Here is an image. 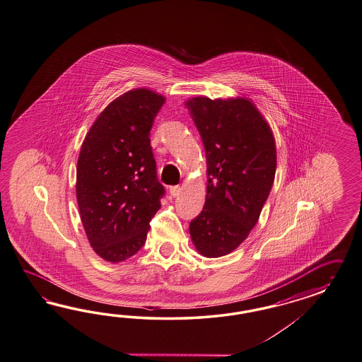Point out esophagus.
<instances>
[{
	"mask_svg": "<svg viewBox=\"0 0 362 362\" xmlns=\"http://www.w3.org/2000/svg\"><path fill=\"white\" fill-rule=\"evenodd\" d=\"M180 194H182V187L174 186L170 188V195L173 196V197H177Z\"/></svg>",
	"mask_w": 362,
	"mask_h": 362,
	"instance_id": "1",
	"label": "esophagus"
}]
</instances>
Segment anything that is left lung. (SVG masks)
Masks as SVG:
<instances>
[{
	"label": "left lung",
	"instance_id": "8db88e82",
	"mask_svg": "<svg viewBox=\"0 0 362 362\" xmlns=\"http://www.w3.org/2000/svg\"><path fill=\"white\" fill-rule=\"evenodd\" d=\"M186 107L204 145L206 203L189 224L196 250L208 258L233 252L257 224L273 187V132L247 98H192Z\"/></svg>",
	"mask_w": 362,
	"mask_h": 362
}]
</instances>
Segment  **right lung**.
<instances>
[{
  "instance_id": "right-lung-1",
  "label": "right lung",
  "mask_w": 362,
  "mask_h": 362,
  "mask_svg": "<svg viewBox=\"0 0 362 362\" xmlns=\"http://www.w3.org/2000/svg\"><path fill=\"white\" fill-rule=\"evenodd\" d=\"M165 98L136 88L113 100L89 129L76 167L81 223L95 253L112 264L136 255L165 188L156 177L150 130Z\"/></svg>"
}]
</instances>
